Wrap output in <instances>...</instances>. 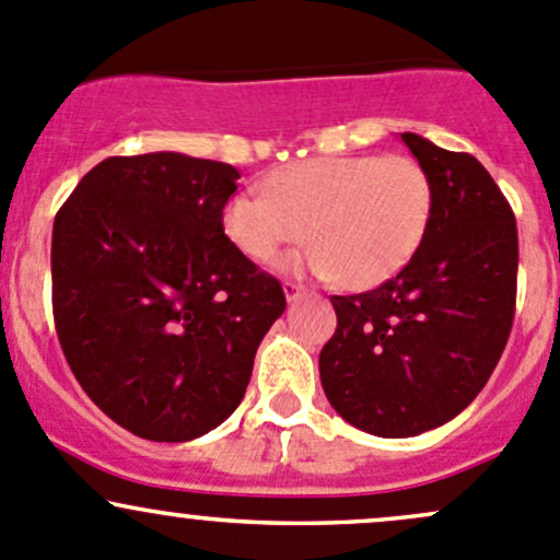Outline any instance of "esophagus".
I'll return each mask as SVG.
<instances>
[{"mask_svg":"<svg viewBox=\"0 0 560 560\" xmlns=\"http://www.w3.org/2000/svg\"><path fill=\"white\" fill-rule=\"evenodd\" d=\"M284 295L287 301H298L301 295H306V287L298 284V281H284Z\"/></svg>","mask_w":560,"mask_h":560,"instance_id":"1","label":"esophagus"}]
</instances>
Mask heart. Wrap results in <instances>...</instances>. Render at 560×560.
<instances>
[{"instance_id":"1","label":"heart","mask_w":560,"mask_h":560,"mask_svg":"<svg viewBox=\"0 0 560 560\" xmlns=\"http://www.w3.org/2000/svg\"><path fill=\"white\" fill-rule=\"evenodd\" d=\"M433 213V186L411 156H314L279 167L262 195L238 191L222 208L228 241L257 265L312 241L301 268L371 290L406 268Z\"/></svg>"}]
</instances>
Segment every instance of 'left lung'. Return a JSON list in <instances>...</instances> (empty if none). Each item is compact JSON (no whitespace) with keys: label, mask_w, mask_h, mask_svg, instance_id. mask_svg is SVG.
Wrapping results in <instances>:
<instances>
[{"label":"left lung","mask_w":560,"mask_h":560,"mask_svg":"<svg viewBox=\"0 0 560 560\" xmlns=\"http://www.w3.org/2000/svg\"><path fill=\"white\" fill-rule=\"evenodd\" d=\"M400 140L431 178V224L398 276L330 298L338 327L319 354L332 409L385 439L444 425L477 398L517 298V224L499 184L471 154Z\"/></svg>","instance_id":"1"}]
</instances>
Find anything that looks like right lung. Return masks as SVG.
I'll return each instance as SVG.
<instances>
[{"label": "right lung", "mask_w": 560, "mask_h": 560, "mask_svg": "<svg viewBox=\"0 0 560 560\" xmlns=\"http://www.w3.org/2000/svg\"><path fill=\"white\" fill-rule=\"evenodd\" d=\"M238 178L233 165L175 151L107 156L56 213L61 352L89 398L149 442L222 425L287 308L279 279L222 230Z\"/></svg>", "instance_id": "add662e5"}]
</instances>
